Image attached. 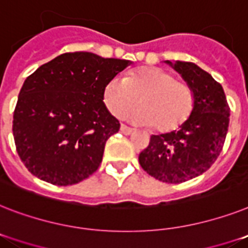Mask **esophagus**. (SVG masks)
Returning a JSON list of instances; mask_svg holds the SVG:
<instances>
[{"instance_id":"1","label":"esophagus","mask_w":248,"mask_h":248,"mask_svg":"<svg viewBox=\"0 0 248 248\" xmlns=\"http://www.w3.org/2000/svg\"><path fill=\"white\" fill-rule=\"evenodd\" d=\"M132 128H130V127H127V126H126V124H121V132H122V134H124V135H131L132 134Z\"/></svg>"}]
</instances>
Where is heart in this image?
I'll return each instance as SVG.
<instances>
[{"instance_id": "obj_1", "label": "heart", "mask_w": 248, "mask_h": 248, "mask_svg": "<svg viewBox=\"0 0 248 248\" xmlns=\"http://www.w3.org/2000/svg\"><path fill=\"white\" fill-rule=\"evenodd\" d=\"M103 100L110 114L122 118L138 106L131 117L158 132H170L181 127L194 109V92L188 84L176 80L164 68L140 67L127 74L124 80L110 78L103 89Z\"/></svg>"}]
</instances>
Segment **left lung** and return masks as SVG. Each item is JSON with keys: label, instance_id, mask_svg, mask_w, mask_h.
<instances>
[{"label": "left lung", "instance_id": "obj_1", "mask_svg": "<svg viewBox=\"0 0 248 248\" xmlns=\"http://www.w3.org/2000/svg\"><path fill=\"white\" fill-rule=\"evenodd\" d=\"M194 92V109L178 130L152 135L139 155L142 170L167 183L192 180L217 160L228 132L229 106L222 85L192 62L164 61Z\"/></svg>", "mask_w": 248, "mask_h": 248}]
</instances>
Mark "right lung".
I'll return each mask as SVG.
<instances>
[{"mask_svg": "<svg viewBox=\"0 0 248 248\" xmlns=\"http://www.w3.org/2000/svg\"><path fill=\"white\" fill-rule=\"evenodd\" d=\"M132 62L90 52L63 53L26 78L14 112L20 159L31 174L57 186L98 170L120 122L103 102L106 84Z\"/></svg>", "mask_w": 248, "mask_h": 248, "instance_id": "right-lung-1", "label": "right lung"}]
</instances>
